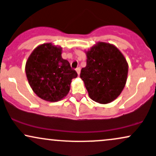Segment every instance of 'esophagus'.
Masks as SVG:
<instances>
[{
  "label": "esophagus",
  "instance_id": "obj_1",
  "mask_svg": "<svg viewBox=\"0 0 156 156\" xmlns=\"http://www.w3.org/2000/svg\"><path fill=\"white\" fill-rule=\"evenodd\" d=\"M76 71L77 72L78 75H80V67H78V68H76Z\"/></svg>",
  "mask_w": 156,
  "mask_h": 156
}]
</instances>
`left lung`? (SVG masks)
Returning <instances> with one entry per match:
<instances>
[{"label": "left lung", "instance_id": "1", "mask_svg": "<svg viewBox=\"0 0 156 156\" xmlns=\"http://www.w3.org/2000/svg\"><path fill=\"white\" fill-rule=\"evenodd\" d=\"M86 66L82 68L83 80L90 98L99 103H111L126 85L128 64L116 47L99 42L86 52Z\"/></svg>", "mask_w": 156, "mask_h": 156}]
</instances>
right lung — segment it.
Segmentation results:
<instances>
[{"label":"right lung","instance_id":"add662e5","mask_svg":"<svg viewBox=\"0 0 156 156\" xmlns=\"http://www.w3.org/2000/svg\"><path fill=\"white\" fill-rule=\"evenodd\" d=\"M61 54V48L51 43L43 44L32 52L26 63V75L32 89L47 101L56 102L65 98L72 79L77 76Z\"/></svg>","mask_w":156,"mask_h":156}]
</instances>
